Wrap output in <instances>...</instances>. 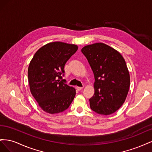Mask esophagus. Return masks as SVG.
<instances>
[{
    "mask_svg": "<svg viewBox=\"0 0 152 152\" xmlns=\"http://www.w3.org/2000/svg\"><path fill=\"white\" fill-rule=\"evenodd\" d=\"M76 89L78 90V91H80V90H82V89H83V87H76Z\"/></svg>",
    "mask_w": 152,
    "mask_h": 152,
    "instance_id": "esophagus-1",
    "label": "esophagus"
}]
</instances>
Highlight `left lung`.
I'll list each match as a JSON object with an SVG mask.
<instances>
[{
	"label": "left lung",
	"instance_id": "left-lung-1",
	"mask_svg": "<svg viewBox=\"0 0 152 152\" xmlns=\"http://www.w3.org/2000/svg\"><path fill=\"white\" fill-rule=\"evenodd\" d=\"M94 75V94L89 99L93 111L112 114L126 100L130 87L126 63L117 50L103 43L86 45L81 50Z\"/></svg>",
	"mask_w": 152,
	"mask_h": 152
}]
</instances>
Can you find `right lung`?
<instances>
[{"label":"right lung","instance_id":"right-lung-1","mask_svg":"<svg viewBox=\"0 0 152 152\" xmlns=\"http://www.w3.org/2000/svg\"><path fill=\"white\" fill-rule=\"evenodd\" d=\"M78 47L60 42L49 43L37 51L30 63L28 78L32 96L45 112L54 114L68 108L75 89L64 82L66 61Z\"/></svg>","mask_w":152,"mask_h":152}]
</instances>
